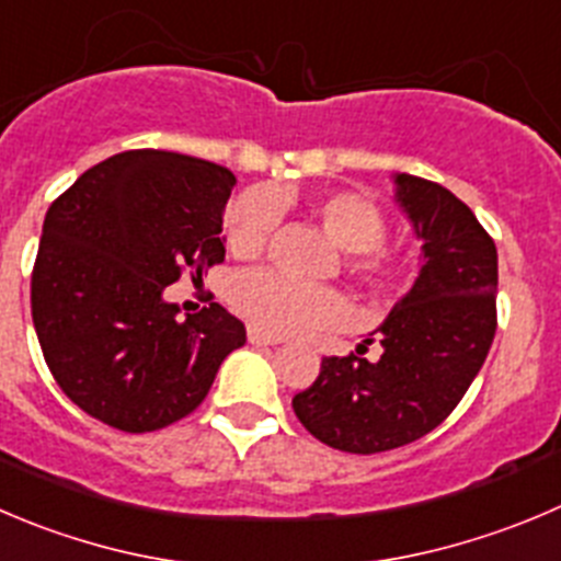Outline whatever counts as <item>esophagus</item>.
Returning <instances> with one entry per match:
<instances>
[{
    "label": "esophagus",
    "mask_w": 561,
    "mask_h": 561,
    "mask_svg": "<svg viewBox=\"0 0 561 561\" xmlns=\"http://www.w3.org/2000/svg\"><path fill=\"white\" fill-rule=\"evenodd\" d=\"M248 341L253 346H275L277 344L275 335H266V333H261V330H255V328L248 330Z\"/></svg>",
    "instance_id": "1"
}]
</instances>
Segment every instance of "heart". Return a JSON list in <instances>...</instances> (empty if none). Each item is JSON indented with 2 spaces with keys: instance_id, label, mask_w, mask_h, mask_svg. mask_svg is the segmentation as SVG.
I'll use <instances>...</instances> for the list:
<instances>
[{
  "instance_id": "b5f03b06",
  "label": "heart",
  "mask_w": 561,
  "mask_h": 561,
  "mask_svg": "<svg viewBox=\"0 0 561 561\" xmlns=\"http://www.w3.org/2000/svg\"><path fill=\"white\" fill-rule=\"evenodd\" d=\"M330 242L346 250V270L375 297H388L402 286L404 259L388 248L386 215L371 197L352 190H333L308 204ZM275 228L270 195L250 190L231 201L222 217L226 244L239 259H253L266 248ZM231 306L266 335H302L311 330L339 328L350 319V302L328 286H302L272 270H250L233 277Z\"/></svg>"
}]
</instances>
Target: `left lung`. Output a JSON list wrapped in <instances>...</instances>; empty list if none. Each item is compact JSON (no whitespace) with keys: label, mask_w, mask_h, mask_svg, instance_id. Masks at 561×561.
I'll list each match as a JSON object with an SVG mask.
<instances>
[{"label":"left lung","mask_w":561,"mask_h":561,"mask_svg":"<svg viewBox=\"0 0 561 561\" xmlns=\"http://www.w3.org/2000/svg\"><path fill=\"white\" fill-rule=\"evenodd\" d=\"M397 201L424 250L413 289L375 339L346 357H322L311 388L291 399L317 440L350 455L408 446L435 430L466 397L495 335V242L446 186L397 175ZM380 340V358L363 357Z\"/></svg>","instance_id":"obj_1"}]
</instances>
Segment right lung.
Masks as SVG:
<instances>
[{
  "label": "right lung",
  "mask_w": 561,
  "mask_h": 561,
  "mask_svg": "<svg viewBox=\"0 0 561 561\" xmlns=\"http://www.w3.org/2000/svg\"><path fill=\"white\" fill-rule=\"evenodd\" d=\"M233 173L173 151L115 153L84 170L44 220L32 322L57 386L121 432H153L204 402L244 324L217 302L175 319L162 291L226 259Z\"/></svg>",
  "instance_id": "1"
}]
</instances>
